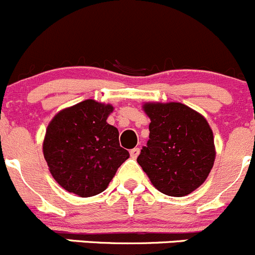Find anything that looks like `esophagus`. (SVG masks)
<instances>
[{
  "instance_id": "esophagus-1",
  "label": "esophagus",
  "mask_w": 255,
  "mask_h": 255,
  "mask_svg": "<svg viewBox=\"0 0 255 255\" xmlns=\"http://www.w3.org/2000/svg\"><path fill=\"white\" fill-rule=\"evenodd\" d=\"M129 154H130V157H132L133 160H135V158H137V157H138V154H139V148H132L129 151Z\"/></svg>"
}]
</instances>
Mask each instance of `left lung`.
Here are the masks:
<instances>
[{"label": "left lung", "instance_id": "left-lung-1", "mask_svg": "<svg viewBox=\"0 0 255 255\" xmlns=\"http://www.w3.org/2000/svg\"><path fill=\"white\" fill-rule=\"evenodd\" d=\"M149 139L137 162L152 185L168 196L191 194L205 182L215 161L213 129L203 114L177 102H147Z\"/></svg>", "mask_w": 255, "mask_h": 255}]
</instances>
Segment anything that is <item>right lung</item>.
Masks as SVG:
<instances>
[{
  "instance_id": "add662e5",
  "label": "right lung",
  "mask_w": 255,
  "mask_h": 255,
  "mask_svg": "<svg viewBox=\"0 0 255 255\" xmlns=\"http://www.w3.org/2000/svg\"><path fill=\"white\" fill-rule=\"evenodd\" d=\"M113 109L87 99L50 121L42 152L51 176L68 192L80 197L101 194L129 157L120 146L118 129L107 123Z\"/></svg>"
}]
</instances>
